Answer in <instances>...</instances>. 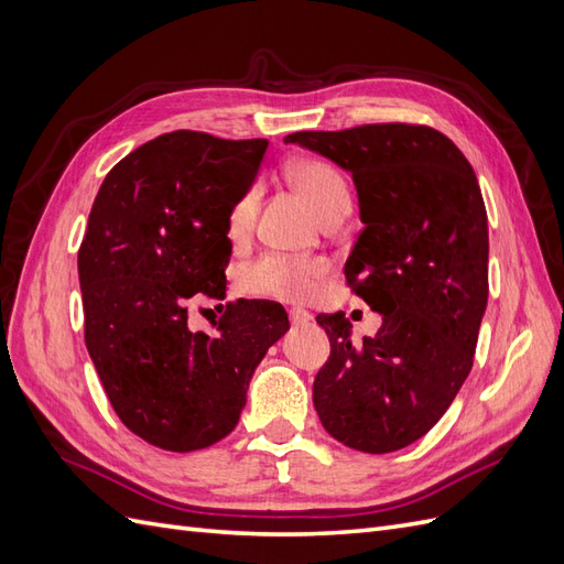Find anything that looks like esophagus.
I'll use <instances>...</instances> for the list:
<instances>
[{"instance_id":"34e87169","label":"esophagus","mask_w":564,"mask_h":564,"mask_svg":"<svg viewBox=\"0 0 564 564\" xmlns=\"http://www.w3.org/2000/svg\"><path fill=\"white\" fill-rule=\"evenodd\" d=\"M289 319H292V324H296V327H303V324H308L313 319V315L303 308H292L289 311Z\"/></svg>"}]
</instances>
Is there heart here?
I'll return each instance as SVG.
<instances>
[{
    "mask_svg": "<svg viewBox=\"0 0 564 564\" xmlns=\"http://www.w3.org/2000/svg\"><path fill=\"white\" fill-rule=\"evenodd\" d=\"M289 178L313 202L322 218L350 207V187L336 166L322 160H299L289 166ZM256 191H249L235 202L228 216V235L242 240L253 228ZM327 275V263L319 259H299V256L268 253L253 261L242 272V284L249 294L270 296L282 301H308L319 282Z\"/></svg>",
    "mask_w": 564,
    "mask_h": 564,
    "instance_id": "obj_1",
    "label": "heart"
}]
</instances>
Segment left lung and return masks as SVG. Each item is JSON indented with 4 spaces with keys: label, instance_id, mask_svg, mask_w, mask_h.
I'll use <instances>...</instances> for the list:
<instances>
[{
    "label": "left lung",
    "instance_id": "obj_1",
    "mask_svg": "<svg viewBox=\"0 0 564 564\" xmlns=\"http://www.w3.org/2000/svg\"><path fill=\"white\" fill-rule=\"evenodd\" d=\"M299 143L352 174L365 230L346 280L383 315L352 346L344 313L317 315L332 344L313 402L332 437L367 454L412 445L447 412L473 367L489 294V232L470 162L421 124L296 131Z\"/></svg>",
    "mask_w": 564,
    "mask_h": 564
}]
</instances>
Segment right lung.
<instances>
[{"label": "right lung", "mask_w": 564, "mask_h": 564, "mask_svg": "<svg viewBox=\"0 0 564 564\" xmlns=\"http://www.w3.org/2000/svg\"><path fill=\"white\" fill-rule=\"evenodd\" d=\"M268 141L158 135L117 162L94 199L77 268L84 340L117 416L166 452H195L240 421L268 348L289 329L275 301L226 305L216 336L187 329L195 294L226 299L228 216Z\"/></svg>", "instance_id": "right-lung-1"}]
</instances>
